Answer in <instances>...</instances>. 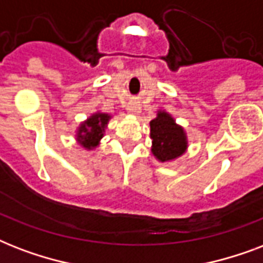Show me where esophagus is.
Masks as SVG:
<instances>
[{
    "label": "esophagus",
    "instance_id": "esophagus-1",
    "mask_svg": "<svg viewBox=\"0 0 263 263\" xmlns=\"http://www.w3.org/2000/svg\"><path fill=\"white\" fill-rule=\"evenodd\" d=\"M127 110L131 113V115H138L140 113V106L138 103H131V105H128Z\"/></svg>",
    "mask_w": 263,
    "mask_h": 263
}]
</instances>
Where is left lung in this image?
Returning <instances> with one entry per match:
<instances>
[{
  "label": "left lung",
  "mask_w": 263,
  "mask_h": 263,
  "mask_svg": "<svg viewBox=\"0 0 263 263\" xmlns=\"http://www.w3.org/2000/svg\"><path fill=\"white\" fill-rule=\"evenodd\" d=\"M150 138L152 154L160 162L177 160L188 148V136L184 127L162 109H158L156 119L150 121Z\"/></svg>",
  "instance_id": "8db88e82"
}]
</instances>
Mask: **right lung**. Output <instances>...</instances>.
Instances as JSON below:
<instances>
[{
    "label": "right lung",
    "instance_id": "add662e5",
    "mask_svg": "<svg viewBox=\"0 0 263 263\" xmlns=\"http://www.w3.org/2000/svg\"><path fill=\"white\" fill-rule=\"evenodd\" d=\"M113 117L109 113L97 110L78 125L75 131V140L84 150L91 152L101 144V139L105 136L107 124Z\"/></svg>",
    "mask_w": 263,
    "mask_h": 263
}]
</instances>
